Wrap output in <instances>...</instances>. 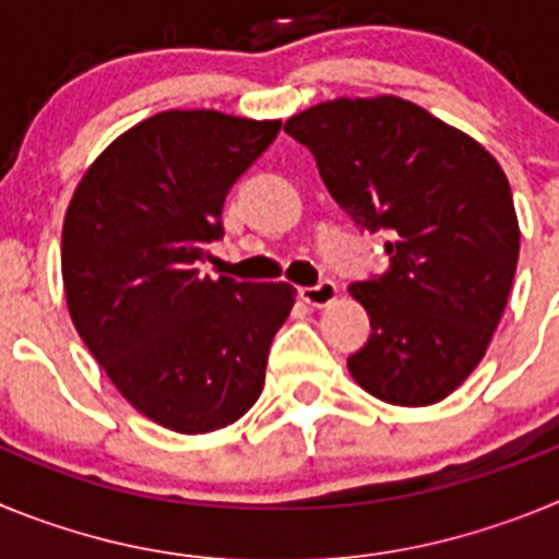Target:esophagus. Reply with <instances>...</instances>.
<instances>
[{
    "label": "esophagus",
    "instance_id": "34e87169",
    "mask_svg": "<svg viewBox=\"0 0 559 559\" xmlns=\"http://www.w3.org/2000/svg\"><path fill=\"white\" fill-rule=\"evenodd\" d=\"M299 299L310 305V308H330L338 299V288H335V283L324 280V283L313 285V288H299Z\"/></svg>",
    "mask_w": 559,
    "mask_h": 559
}]
</instances>
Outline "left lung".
Masks as SVG:
<instances>
[{"mask_svg": "<svg viewBox=\"0 0 559 559\" xmlns=\"http://www.w3.org/2000/svg\"><path fill=\"white\" fill-rule=\"evenodd\" d=\"M330 195L364 229L389 231V271L349 285L372 324L347 360L392 406H433L481 364L515 276L510 181L481 142L394 95L338 97L294 114Z\"/></svg>", "mask_w": 559, "mask_h": 559, "instance_id": "8db88e82", "label": "left lung"}]
</instances>
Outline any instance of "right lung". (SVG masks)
I'll list each match as a JSON object with an SVG mask.
<instances>
[{
	"instance_id": "obj_1",
	"label": "right lung",
	"mask_w": 559,
	"mask_h": 559,
	"mask_svg": "<svg viewBox=\"0 0 559 559\" xmlns=\"http://www.w3.org/2000/svg\"><path fill=\"white\" fill-rule=\"evenodd\" d=\"M280 120L192 108L120 133L78 181L63 215L61 276L78 335L142 417L210 433L263 392L294 285L201 274L221 210Z\"/></svg>"
}]
</instances>
